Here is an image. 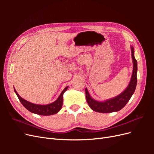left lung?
Segmentation results:
<instances>
[{
    "label": "left lung",
    "mask_w": 154,
    "mask_h": 154,
    "mask_svg": "<svg viewBox=\"0 0 154 154\" xmlns=\"http://www.w3.org/2000/svg\"><path fill=\"white\" fill-rule=\"evenodd\" d=\"M131 51L132 58L133 60V72L128 86L122 94L112 99L100 102L93 100L88 94L87 88H85L87 101L93 110L101 113H110L113 112H117L122 109L130 100L136 87L137 71V62L134 57V50L133 47H131Z\"/></svg>",
    "instance_id": "1"
}]
</instances>
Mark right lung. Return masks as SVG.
<instances>
[{"mask_svg": "<svg viewBox=\"0 0 154 154\" xmlns=\"http://www.w3.org/2000/svg\"><path fill=\"white\" fill-rule=\"evenodd\" d=\"M68 87H66L64 88L63 91L60 94L58 98L53 103L45 105H36L30 103V102L27 101L18 95L16 90L14 88L17 96H18V99H19L21 103L23 105L26 109L30 111L32 113H35L38 115H42V116H50L54 114H57V112L61 109L62 104H63V93L67 91Z\"/></svg>", "mask_w": 154, "mask_h": 154, "instance_id": "right-lung-1", "label": "right lung"}]
</instances>
